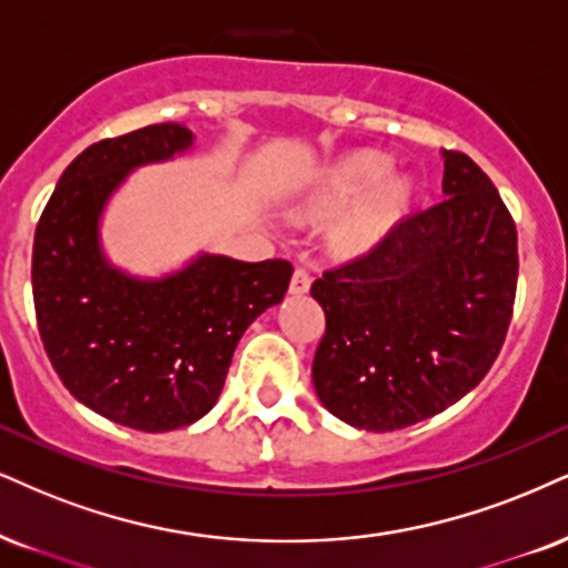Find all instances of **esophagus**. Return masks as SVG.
<instances>
[{"mask_svg":"<svg viewBox=\"0 0 568 568\" xmlns=\"http://www.w3.org/2000/svg\"><path fill=\"white\" fill-rule=\"evenodd\" d=\"M307 290H311V273L303 271V268H297L295 276H292L290 292H292V295H295V297H303Z\"/></svg>","mask_w":568,"mask_h":568,"instance_id":"34e87169","label":"esophagus"}]
</instances>
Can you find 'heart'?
<instances>
[{"instance_id": "obj_1", "label": "heart", "mask_w": 568, "mask_h": 568, "mask_svg": "<svg viewBox=\"0 0 568 568\" xmlns=\"http://www.w3.org/2000/svg\"><path fill=\"white\" fill-rule=\"evenodd\" d=\"M387 173L389 158L376 152H355L313 173L297 192V207L311 215H334L361 199L359 205L342 215L332 229L334 250L342 255H361L384 240L387 229L410 200L413 186L405 176H392L382 185L378 183ZM371 187L374 193L369 192Z\"/></svg>"}]
</instances>
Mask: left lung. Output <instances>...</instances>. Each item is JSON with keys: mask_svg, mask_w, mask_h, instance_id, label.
<instances>
[{"mask_svg": "<svg viewBox=\"0 0 568 568\" xmlns=\"http://www.w3.org/2000/svg\"><path fill=\"white\" fill-rule=\"evenodd\" d=\"M443 160L437 205L405 215L374 250L311 286L326 313L313 387L355 429L437 416L485 379L506 339L516 226L471 158Z\"/></svg>", "mask_w": 568, "mask_h": 568, "instance_id": "8db88e82", "label": "left lung"}]
</instances>
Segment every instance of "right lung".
I'll use <instances>...</instances> for the list:
<instances>
[{
	"label": "right lung",
	"instance_id": "obj_1",
	"mask_svg": "<svg viewBox=\"0 0 568 568\" xmlns=\"http://www.w3.org/2000/svg\"><path fill=\"white\" fill-rule=\"evenodd\" d=\"M194 152L181 123L87 146L62 173L33 240V305L49 361L75 400L110 422L173 432L219 403L247 326L290 290L286 261L197 252L139 276L110 261L108 205L144 165Z\"/></svg>",
	"mask_w": 568,
	"mask_h": 568
}]
</instances>
